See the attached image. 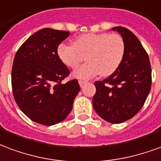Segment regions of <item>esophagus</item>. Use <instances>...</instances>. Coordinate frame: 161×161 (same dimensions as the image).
<instances>
[{"mask_svg":"<svg viewBox=\"0 0 161 161\" xmlns=\"http://www.w3.org/2000/svg\"><path fill=\"white\" fill-rule=\"evenodd\" d=\"M79 84L80 86V87H82L86 84V81H84V80H79Z\"/></svg>","mask_w":161,"mask_h":161,"instance_id":"obj_1","label":"esophagus"}]
</instances>
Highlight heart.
Returning <instances> with one entry per match:
<instances>
[{
    "label": "heart",
    "instance_id": "obj_1",
    "mask_svg": "<svg viewBox=\"0 0 161 161\" xmlns=\"http://www.w3.org/2000/svg\"><path fill=\"white\" fill-rule=\"evenodd\" d=\"M126 46L119 34L86 33L80 35L73 45L60 43L57 54L67 67L76 69L86 60L88 63L77 69L74 75L89 79L100 75L107 77L113 75L124 61Z\"/></svg>",
    "mask_w": 161,
    "mask_h": 161
}]
</instances>
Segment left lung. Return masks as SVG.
Segmentation results:
<instances>
[{
	"mask_svg": "<svg viewBox=\"0 0 161 161\" xmlns=\"http://www.w3.org/2000/svg\"><path fill=\"white\" fill-rule=\"evenodd\" d=\"M125 42L124 61L116 72L95 81L92 105L98 116L111 124L129 120L139 112L151 89L149 57L136 36L129 29L116 26Z\"/></svg>",
	"mask_w": 161,
	"mask_h": 161,
	"instance_id": "left-lung-1",
	"label": "left lung"
}]
</instances>
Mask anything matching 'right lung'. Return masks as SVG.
Masks as SVG:
<instances>
[{
	"instance_id": "1",
	"label": "right lung",
	"mask_w": 161,
	"mask_h": 161,
	"mask_svg": "<svg viewBox=\"0 0 161 161\" xmlns=\"http://www.w3.org/2000/svg\"><path fill=\"white\" fill-rule=\"evenodd\" d=\"M69 31L43 28L25 41L15 54L12 68V90L15 102L25 116L43 125L63 121L72 110L80 90L71 80L69 68L61 61L57 48Z\"/></svg>"
}]
</instances>
